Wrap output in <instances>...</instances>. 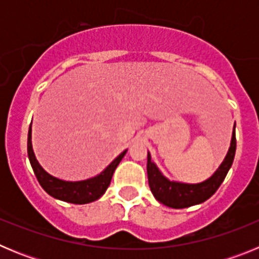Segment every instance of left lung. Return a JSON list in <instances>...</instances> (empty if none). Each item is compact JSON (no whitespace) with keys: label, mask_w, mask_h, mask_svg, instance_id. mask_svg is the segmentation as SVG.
<instances>
[{"label":"left lung","mask_w":259,"mask_h":259,"mask_svg":"<svg viewBox=\"0 0 259 259\" xmlns=\"http://www.w3.org/2000/svg\"><path fill=\"white\" fill-rule=\"evenodd\" d=\"M235 128H236V124L233 125L230 149H228L221 166L217 168V171L210 176L209 179L203 180L201 183H196V184L174 182V180L167 179L166 176L161 172V170L158 168L157 164L152 161L150 153L148 152L146 171H148L150 191H152L155 200L166 205V206L172 207V209H184V207L198 205V203H202L209 200L217 192V189L221 187L224 178L232 166L235 152H236Z\"/></svg>","instance_id":"obj_1"}]
</instances>
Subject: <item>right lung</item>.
Segmentation results:
<instances>
[{"label": "right lung", "mask_w": 259, "mask_h": 259, "mask_svg": "<svg viewBox=\"0 0 259 259\" xmlns=\"http://www.w3.org/2000/svg\"><path fill=\"white\" fill-rule=\"evenodd\" d=\"M27 152H28V158L32 168H33V172H35L40 185L44 188V191L48 194H50L52 197L57 198V200L65 201V202L84 205V203H89L98 200L106 192L107 187H109L110 182H111V178H113L114 171H115L118 164L120 163V161L125 155L127 149L120 153L102 172L93 176V178H89V179L79 180V182H66V180L58 179L56 176L50 175L49 172H47L41 167V164L36 159L33 149H32L31 127L28 130Z\"/></svg>", "instance_id": "1"}]
</instances>
